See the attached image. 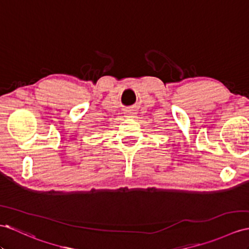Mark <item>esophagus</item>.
Listing matches in <instances>:
<instances>
[{"mask_svg":"<svg viewBox=\"0 0 249 249\" xmlns=\"http://www.w3.org/2000/svg\"><path fill=\"white\" fill-rule=\"evenodd\" d=\"M134 112H132V111H128V112H126V116L125 117H129V118H132V117H134Z\"/></svg>","mask_w":249,"mask_h":249,"instance_id":"1","label":"esophagus"}]
</instances>
